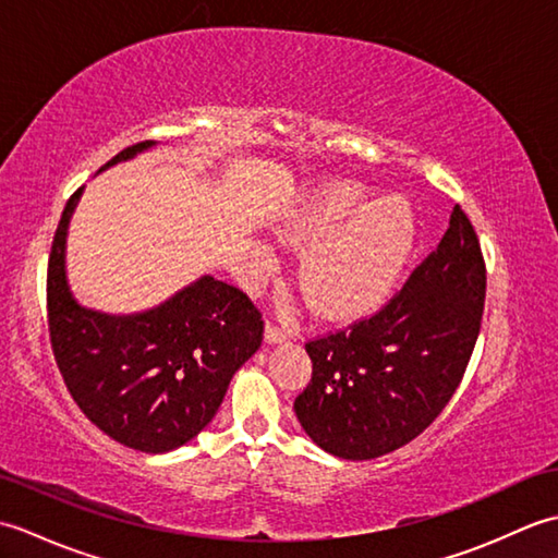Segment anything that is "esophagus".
<instances>
[{"label": "esophagus", "mask_w": 558, "mask_h": 558, "mask_svg": "<svg viewBox=\"0 0 558 558\" xmlns=\"http://www.w3.org/2000/svg\"><path fill=\"white\" fill-rule=\"evenodd\" d=\"M288 330L286 328H280V326H276L272 322H266V342H270V345H276V342H282V340H288Z\"/></svg>", "instance_id": "1"}]
</instances>
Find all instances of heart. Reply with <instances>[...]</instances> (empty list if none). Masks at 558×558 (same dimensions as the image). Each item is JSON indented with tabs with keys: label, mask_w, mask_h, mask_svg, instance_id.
<instances>
[{
	"label": "heart",
	"mask_w": 558,
	"mask_h": 558,
	"mask_svg": "<svg viewBox=\"0 0 558 558\" xmlns=\"http://www.w3.org/2000/svg\"><path fill=\"white\" fill-rule=\"evenodd\" d=\"M352 184L314 194L282 225L280 240L312 248L300 268V288L322 316L360 314L396 286L417 236V220L402 198L364 206Z\"/></svg>",
	"instance_id": "heart-1"
}]
</instances>
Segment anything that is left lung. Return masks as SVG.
I'll return each mask as SVG.
<instances>
[{
  "label": "left lung",
  "instance_id": "left-lung-1",
  "mask_svg": "<svg viewBox=\"0 0 558 558\" xmlns=\"http://www.w3.org/2000/svg\"><path fill=\"white\" fill-rule=\"evenodd\" d=\"M487 268L460 206L436 252L374 316L306 342L312 381L294 400L326 453L372 460L410 444L453 398L482 326Z\"/></svg>",
  "mask_w": 558,
  "mask_h": 558
}]
</instances>
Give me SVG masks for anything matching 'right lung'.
<instances>
[{
    "label": "right lung",
    "instance_id": "1",
    "mask_svg": "<svg viewBox=\"0 0 558 558\" xmlns=\"http://www.w3.org/2000/svg\"><path fill=\"white\" fill-rule=\"evenodd\" d=\"M150 146H129L105 168ZM81 192L66 201L47 260L54 360L71 398L100 432L144 453H168L216 417L234 372L260 348L264 318L240 288L213 276L141 314L81 306L69 290L64 258Z\"/></svg>",
    "mask_w": 558,
    "mask_h": 558
}]
</instances>
